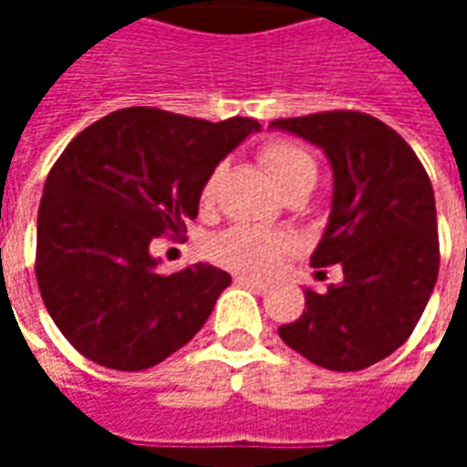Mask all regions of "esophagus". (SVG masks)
<instances>
[{"label": "esophagus", "mask_w": 467, "mask_h": 467, "mask_svg": "<svg viewBox=\"0 0 467 467\" xmlns=\"http://www.w3.org/2000/svg\"><path fill=\"white\" fill-rule=\"evenodd\" d=\"M234 283L243 285V287H250V290H257V293H263V290H267L270 285L265 283V280H257V277H247V275H237L234 277Z\"/></svg>", "instance_id": "esophagus-1"}]
</instances>
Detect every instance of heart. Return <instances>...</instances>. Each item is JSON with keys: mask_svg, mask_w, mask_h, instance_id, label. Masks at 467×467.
Segmentation results:
<instances>
[{"mask_svg": "<svg viewBox=\"0 0 467 467\" xmlns=\"http://www.w3.org/2000/svg\"><path fill=\"white\" fill-rule=\"evenodd\" d=\"M260 162L270 172L277 190L287 197L295 190H313L317 182V162L303 144L273 140L260 150ZM217 194V172L204 180L200 204L210 207ZM290 253V240L285 234L265 233L254 227H230L210 243V257L230 270L247 275H265Z\"/></svg>", "mask_w": 467, "mask_h": 467, "instance_id": "obj_1", "label": "heart"}]
</instances>
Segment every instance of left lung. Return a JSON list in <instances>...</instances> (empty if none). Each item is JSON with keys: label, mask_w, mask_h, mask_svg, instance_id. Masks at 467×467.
<instances>
[{"label": "left lung", "mask_w": 467, "mask_h": 467, "mask_svg": "<svg viewBox=\"0 0 467 467\" xmlns=\"http://www.w3.org/2000/svg\"><path fill=\"white\" fill-rule=\"evenodd\" d=\"M323 147L333 164V213L313 267H343L327 293L305 290V313L277 333L337 372L365 370L400 348L420 320L441 267L431 177L380 119L333 109L270 122Z\"/></svg>", "instance_id": "left-lung-1"}]
</instances>
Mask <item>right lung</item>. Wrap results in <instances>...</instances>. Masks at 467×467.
<instances>
[{"label":"right lung","mask_w":467,"mask_h":467,"mask_svg":"<svg viewBox=\"0 0 467 467\" xmlns=\"http://www.w3.org/2000/svg\"><path fill=\"white\" fill-rule=\"evenodd\" d=\"M254 130L250 117L127 107L67 144L39 202L35 273L47 313L87 360L147 370L200 333L230 275H160L150 244L187 233L204 180Z\"/></svg>","instance_id":"1"}]
</instances>
